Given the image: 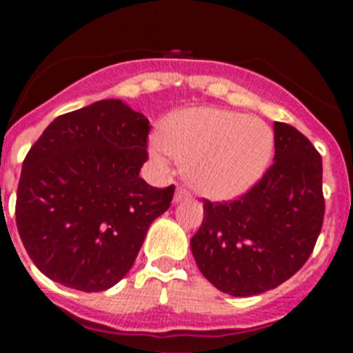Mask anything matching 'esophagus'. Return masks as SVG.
Returning <instances> with one entry per match:
<instances>
[{"label": "esophagus", "mask_w": 353, "mask_h": 353, "mask_svg": "<svg viewBox=\"0 0 353 353\" xmlns=\"http://www.w3.org/2000/svg\"><path fill=\"white\" fill-rule=\"evenodd\" d=\"M189 198V192L183 191V189H176V192H174V203H180V201H183V199Z\"/></svg>", "instance_id": "1"}]
</instances>
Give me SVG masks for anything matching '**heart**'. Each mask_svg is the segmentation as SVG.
I'll return each mask as SVG.
<instances>
[{
  "mask_svg": "<svg viewBox=\"0 0 353 353\" xmlns=\"http://www.w3.org/2000/svg\"><path fill=\"white\" fill-rule=\"evenodd\" d=\"M274 134L265 121L217 108L173 114L152 139L157 161L187 159L185 179L198 194L230 201L256 185L269 168Z\"/></svg>",
  "mask_w": 353,
  "mask_h": 353,
  "instance_id": "heart-1",
  "label": "heart"
}]
</instances>
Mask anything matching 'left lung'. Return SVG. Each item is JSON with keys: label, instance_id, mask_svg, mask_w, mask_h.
I'll return each instance as SVG.
<instances>
[{"label": "left lung", "instance_id": "left-lung-1", "mask_svg": "<svg viewBox=\"0 0 353 353\" xmlns=\"http://www.w3.org/2000/svg\"><path fill=\"white\" fill-rule=\"evenodd\" d=\"M274 164L233 201L205 199L191 239L198 269L221 292L251 297L277 288L313 252L325 214L322 157L304 134L274 123Z\"/></svg>", "mask_w": 353, "mask_h": 353}]
</instances>
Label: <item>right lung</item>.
Wrapping results in <instances>:
<instances>
[{"instance_id": "right-lung-1", "label": "right lung", "mask_w": 353, "mask_h": 353, "mask_svg": "<svg viewBox=\"0 0 353 353\" xmlns=\"http://www.w3.org/2000/svg\"><path fill=\"white\" fill-rule=\"evenodd\" d=\"M150 123L121 101H99L49 123L23 162L15 223L42 274L81 292L123 279L174 185L139 176Z\"/></svg>"}]
</instances>
